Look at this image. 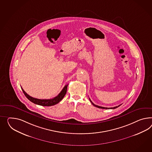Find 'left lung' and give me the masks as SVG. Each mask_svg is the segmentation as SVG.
Here are the masks:
<instances>
[{
  "mask_svg": "<svg viewBox=\"0 0 152 152\" xmlns=\"http://www.w3.org/2000/svg\"><path fill=\"white\" fill-rule=\"evenodd\" d=\"M90 101H91V104H93V105L94 106H95V107H98V108H100V109H116V108H117L118 107H119L121 105H119L118 106H115V107H101V106H98V105H95L94 104L93 102H92V101H91V100L90 99Z\"/></svg>",
  "mask_w": 152,
  "mask_h": 152,
  "instance_id": "left-lung-1",
  "label": "left lung"
}]
</instances>
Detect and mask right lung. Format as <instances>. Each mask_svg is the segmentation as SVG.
<instances>
[{
    "instance_id": "obj_1",
    "label": "right lung",
    "mask_w": 152,
    "mask_h": 152,
    "mask_svg": "<svg viewBox=\"0 0 152 152\" xmlns=\"http://www.w3.org/2000/svg\"><path fill=\"white\" fill-rule=\"evenodd\" d=\"M67 86L68 85L65 86L63 88V89L62 90V91L60 92V93L57 96L51 99H39L31 97L23 90L22 88L21 89L25 96L32 102L34 103L35 104L43 106H51L58 104L59 102H60L62 100L63 98L66 94Z\"/></svg>"
}]
</instances>
